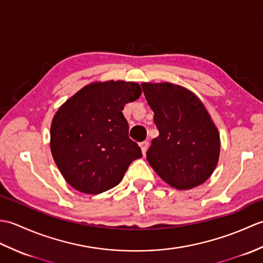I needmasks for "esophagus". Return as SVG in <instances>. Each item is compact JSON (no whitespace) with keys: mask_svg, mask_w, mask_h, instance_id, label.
Masks as SVG:
<instances>
[{"mask_svg":"<svg viewBox=\"0 0 263 263\" xmlns=\"http://www.w3.org/2000/svg\"><path fill=\"white\" fill-rule=\"evenodd\" d=\"M140 147H141V150H142V154L144 155L147 153V150H148V147H149V141H142L141 143H140Z\"/></svg>","mask_w":263,"mask_h":263,"instance_id":"34e87169","label":"esophagus"}]
</instances>
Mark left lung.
I'll return each instance as SVG.
<instances>
[{"label":"left lung","mask_w":263,"mask_h":263,"mask_svg":"<svg viewBox=\"0 0 263 263\" xmlns=\"http://www.w3.org/2000/svg\"><path fill=\"white\" fill-rule=\"evenodd\" d=\"M141 86L159 131L147 152L148 163L177 190L201 185L214 173L220 152L219 133L204 105L174 83Z\"/></svg>","instance_id":"obj_1"}]
</instances>
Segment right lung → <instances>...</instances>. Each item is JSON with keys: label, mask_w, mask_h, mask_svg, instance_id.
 Wrapping results in <instances>:
<instances>
[{"label": "right lung", "mask_w": 263, "mask_h": 263, "mask_svg": "<svg viewBox=\"0 0 263 263\" xmlns=\"http://www.w3.org/2000/svg\"><path fill=\"white\" fill-rule=\"evenodd\" d=\"M136 82H93L61 106L51 126V152L70 185L86 194H99L116 186L140 147L128 138L122 110L137 100Z\"/></svg>", "instance_id": "add662e5"}]
</instances>
